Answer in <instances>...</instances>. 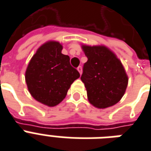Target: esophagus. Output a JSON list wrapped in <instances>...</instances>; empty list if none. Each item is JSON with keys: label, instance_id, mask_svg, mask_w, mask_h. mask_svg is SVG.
Here are the masks:
<instances>
[{"label": "esophagus", "instance_id": "1", "mask_svg": "<svg viewBox=\"0 0 151 151\" xmlns=\"http://www.w3.org/2000/svg\"><path fill=\"white\" fill-rule=\"evenodd\" d=\"M77 70H78V72H79V74H82V67L81 66H79V67L77 68Z\"/></svg>", "mask_w": 151, "mask_h": 151}]
</instances>
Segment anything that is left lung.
<instances>
[{"label":"left lung","instance_id":"obj_1","mask_svg":"<svg viewBox=\"0 0 151 151\" xmlns=\"http://www.w3.org/2000/svg\"><path fill=\"white\" fill-rule=\"evenodd\" d=\"M87 61L81 80L85 85L90 103L99 109L114 106L122 99L128 78L122 63L105 45H82Z\"/></svg>","mask_w":151,"mask_h":151}]
</instances>
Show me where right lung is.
I'll return each instance as SVG.
<instances>
[{
    "instance_id": "right-lung-1",
    "label": "right lung",
    "mask_w": 151,
    "mask_h": 151,
    "mask_svg": "<svg viewBox=\"0 0 151 151\" xmlns=\"http://www.w3.org/2000/svg\"><path fill=\"white\" fill-rule=\"evenodd\" d=\"M62 49L56 41L44 43L34 54L25 72L31 96L50 107L60 103L72 83L80 76L70 65V57L61 53Z\"/></svg>"
}]
</instances>
